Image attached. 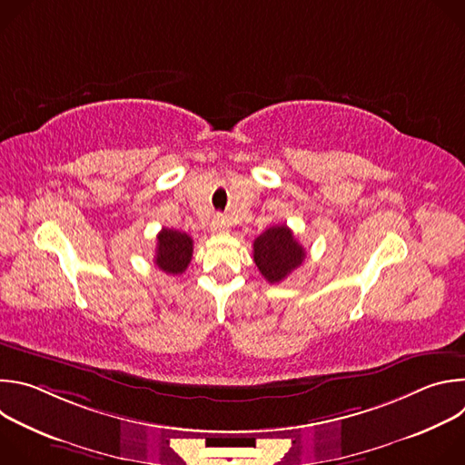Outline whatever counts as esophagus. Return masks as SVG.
Masks as SVG:
<instances>
[{"label":"esophagus","instance_id":"obj_1","mask_svg":"<svg viewBox=\"0 0 465 465\" xmlns=\"http://www.w3.org/2000/svg\"><path fill=\"white\" fill-rule=\"evenodd\" d=\"M228 228H230V224H228V221H226L224 217H221V215L213 217V221H212V232H215V233H224V232H228Z\"/></svg>","mask_w":465,"mask_h":465}]
</instances>
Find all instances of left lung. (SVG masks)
Instances as JSON below:
<instances>
[{
  "label": "left lung",
  "mask_w": 465,
  "mask_h": 465,
  "mask_svg": "<svg viewBox=\"0 0 465 465\" xmlns=\"http://www.w3.org/2000/svg\"><path fill=\"white\" fill-rule=\"evenodd\" d=\"M305 259L303 246L285 224L271 226L253 241V261L269 283H280Z\"/></svg>",
  "instance_id": "8db88e82"
}]
</instances>
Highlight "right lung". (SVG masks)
<instances>
[{
	"mask_svg": "<svg viewBox=\"0 0 465 465\" xmlns=\"http://www.w3.org/2000/svg\"><path fill=\"white\" fill-rule=\"evenodd\" d=\"M193 257V239L178 230L162 228L158 233V246L154 262L158 269L167 274H182L185 272L187 264Z\"/></svg>",
	"mask_w": 465,
	"mask_h": 465,
	"instance_id": "right-lung-1",
	"label": "right lung"
}]
</instances>
